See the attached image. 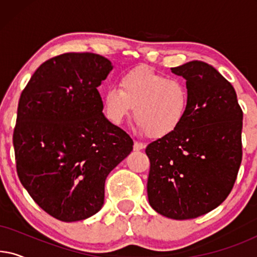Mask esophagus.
<instances>
[{
    "mask_svg": "<svg viewBox=\"0 0 257 257\" xmlns=\"http://www.w3.org/2000/svg\"><path fill=\"white\" fill-rule=\"evenodd\" d=\"M145 144L143 143H139V142H135V145H133V150L135 151H142L145 149Z\"/></svg>",
    "mask_w": 257,
    "mask_h": 257,
    "instance_id": "obj_1",
    "label": "esophagus"
}]
</instances>
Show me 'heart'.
Listing matches in <instances>:
<instances>
[{"mask_svg":"<svg viewBox=\"0 0 257 257\" xmlns=\"http://www.w3.org/2000/svg\"><path fill=\"white\" fill-rule=\"evenodd\" d=\"M188 103V87L182 80L145 66L122 73L118 87L110 86L103 96L105 115L112 124H121L135 107L137 128L152 138L177 131L187 115Z\"/></svg>","mask_w":257,"mask_h":257,"instance_id":"heart-1","label":"heart"}]
</instances>
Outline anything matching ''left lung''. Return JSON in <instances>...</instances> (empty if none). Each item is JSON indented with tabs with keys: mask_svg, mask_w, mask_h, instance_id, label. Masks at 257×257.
<instances>
[{
	"mask_svg": "<svg viewBox=\"0 0 257 257\" xmlns=\"http://www.w3.org/2000/svg\"><path fill=\"white\" fill-rule=\"evenodd\" d=\"M172 72L189 92L185 121L151 143L147 196L152 208L174 220L194 219L220 206L242 160V119L234 87L212 65L192 61Z\"/></svg>",
	"mask_w": 257,
	"mask_h": 257,
	"instance_id": "obj_1",
	"label": "left lung"
}]
</instances>
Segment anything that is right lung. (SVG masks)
I'll return each instance as SVG.
<instances>
[{
	"label": "right lung",
	"mask_w": 257,
	"mask_h": 257,
	"mask_svg": "<svg viewBox=\"0 0 257 257\" xmlns=\"http://www.w3.org/2000/svg\"><path fill=\"white\" fill-rule=\"evenodd\" d=\"M112 63L70 52L44 62L23 90L14 130L17 174L34 201L64 222L104 205L105 180L133 140L103 113L97 87Z\"/></svg>",
	"instance_id": "right-lung-1"
}]
</instances>
